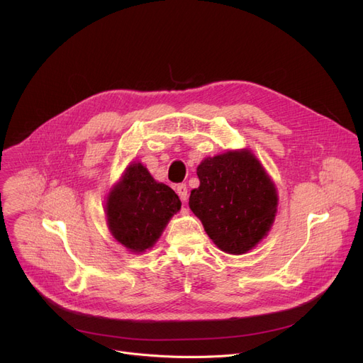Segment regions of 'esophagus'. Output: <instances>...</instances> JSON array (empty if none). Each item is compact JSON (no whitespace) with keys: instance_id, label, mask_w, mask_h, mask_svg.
I'll return each instance as SVG.
<instances>
[{"instance_id":"obj_1","label":"esophagus","mask_w":363,"mask_h":363,"mask_svg":"<svg viewBox=\"0 0 363 363\" xmlns=\"http://www.w3.org/2000/svg\"><path fill=\"white\" fill-rule=\"evenodd\" d=\"M177 193H178V196H179V199L182 201H186V199H188V188H186L185 184L177 185Z\"/></svg>"}]
</instances>
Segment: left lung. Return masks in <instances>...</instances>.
Listing matches in <instances>:
<instances>
[{
	"label": "left lung",
	"instance_id": "obj_1",
	"mask_svg": "<svg viewBox=\"0 0 363 363\" xmlns=\"http://www.w3.org/2000/svg\"><path fill=\"white\" fill-rule=\"evenodd\" d=\"M197 175L200 186L188 204L222 252L244 255L268 235L277 215V188L250 150L207 157Z\"/></svg>",
	"mask_w": 363,
	"mask_h": 363
}]
</instances>
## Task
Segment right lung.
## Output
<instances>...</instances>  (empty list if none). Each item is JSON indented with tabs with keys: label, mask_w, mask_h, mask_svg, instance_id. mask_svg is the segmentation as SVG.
Instances as JSON below:
<instances>
[{
	"label": "right lung",
	"mask_w": 363,
	"mask_h": 363,
	"mask_svg": "<svg viewBox=\"0 0 363 363\" xmlns=\"http://www.w3.org/2000/svg\"><path fill=\"white\" fill-rule=\"evenodd\" d=\"M179 208L174 189L152 179L141 163H132L107 197V225L129 252L141 253L155 245Z\"/></svg>",
	"instance_id": "right-lung-1"
}]
</instances>
